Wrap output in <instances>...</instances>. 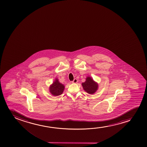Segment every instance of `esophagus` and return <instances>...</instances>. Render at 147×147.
Masks as SVG:
<instances>
[{
	"instance_id": "esophagus-1",
	"label": "esophagus",
	"mask_w": 147,
	"mask_h": 147,
	"mask_svg": "<svg viewBox=\"0 0 147 147\" xmlns=\"http://www.w3.org/2000/svg\"><path fill=\"white\" fill-rule=\"evenodd\" d=\"M77 82H78L77 79H74V80L72 82L73 83H76Z\"/></svg>"
}]
</instances>
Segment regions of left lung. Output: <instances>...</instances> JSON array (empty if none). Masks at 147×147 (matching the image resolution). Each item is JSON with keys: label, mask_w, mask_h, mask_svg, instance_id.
I'll use <instances>...</instances> for the list:
<instances>
[{"label": "left lung", "mask_w": 147, "mask_h": 147, "mask_svg": "<svg viewBox=\"0 0 147 147\" xmlns=\"http://www.w3.org/2000/svg\"><path fill=\"white\" fill-rule=\"evenodd\" d=\"M83 88L90 94H94L98 89V84L91 77H87L86 81L82 83Z\"/></svg>", "instance_id": "left-lung-1"}]
</instances>
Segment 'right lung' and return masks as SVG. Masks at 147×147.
<instances>
[{
  "label": "right lung",
  "instance_id": "1",
  "mask_svg": "<svg viewBox=\"0 0 147 147\" xmlns=\"http://www.w3.org/2000/svg\"><path fill=\"white\" fill-rule=\"evenodd\" d=\"M64 89V85L59 82L58 78L55 79L54 81L49 87L50 92L55 96L62 94Z\"/></svg>",
  "mask_w": 147,
  "mask_h": 147
}]
</instances>
